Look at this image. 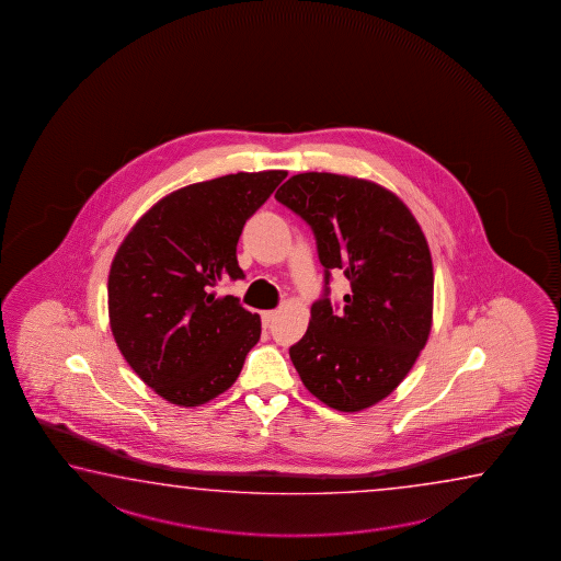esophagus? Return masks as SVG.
I'll return each mask as SVG.
<instances>
[{"label":"esophagus","mask_w":561,"mask_h":561,"mask_svg":"<svg viewBox=\"0 0 561 561\" xmlns=\"http://www.w3.org/2000/svg\"><path fill=\"white\" fill-rule=\"evenodd\" d=\"M276 313H278L276 310H266V312L261 313V318H263V325H265V328H268L271 323L275 322Z\"/></svg>","instance_id":"esophagus-1"}]
</instances>
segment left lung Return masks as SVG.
<instances>
[{"instance_id":"8db88e82","label":"left lung","mask_w":561,"mask_h":561,"mask_svg":"<svg viewBox=\"0 0 561 561\" xmlns=\"http://www.w3.org/2000/svg\"><path fill=\"white\" fill-rule=\"evenodd\" d=\"M275 198L312 228L325 268L323 298L290 359L330 409H369L409 375L432 330L434 266L422 228L394 192L355 176L302 172ZM333 267L353 286L342 309L327 298Z\"/></svg>"}]
</instances>
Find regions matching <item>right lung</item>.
<instances>
[{
    "mask_svg": "<svg viewBox=\"0 0 561 561\" xmlns=\"http://www.w3.org/2000/svg\"><path fill=\"white\" fill-rule=\"evenodd\" d=\"M286 171L196 182L137 219L107 276L110 328L129 367L176 407H199L238 380L261 318L216 286L243 278L238 241Z\"/></svg>",
    "mask_w": 561,
    "mask_h": 561,
    "instance_id": "add662e5",
    "label": "right lung"
}]
</instances>
